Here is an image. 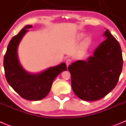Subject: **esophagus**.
<instances>
[{
    "label": "esophagus",
    "instance_id": "esophagus-1",
    "mask_svg": "<svg viewBox=\"0 0 126 126\" xmlns=\"http://www.w3.org/2000/svg\"><path fill=\"white\" fill-rule=\"evenodd\" d=\"M71 62L72 60L71 59H70V58H68V59H67L66 60V64L67 66H68L71 63Z\"/></svg>",
    "mask_w": 126,
    "mask_h": 126
}]
</instances>
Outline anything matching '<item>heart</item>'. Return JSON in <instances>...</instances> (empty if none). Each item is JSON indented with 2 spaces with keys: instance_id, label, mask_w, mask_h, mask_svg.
Instances as JSON below:
<instances>
[{
  "instance_id": "obj_1",
  "label": "heart",
  "mask_w": 126,
  "mask_h": 126,
  "mask_svg": "<svg viewBox=\"0 0 126 126\" xmlns=\"http://www.w3.org/2000/svg\"><path fill=\"white\" fill-rule=\"evenodd\" d=\"M84 37V34H80L79 35V36H78V37L79 38H82V37ZM89 42V38H86L85 39V41H84V43L85 44H88Z\"/></svg>"
}]
</instances>
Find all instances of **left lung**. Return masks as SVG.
I'll return each mask as SVG.
<instances>
[{"label":"left lung","mask_w":126,"mask_h":126,"mask_svg":"<svg viewBox=\"0 0 126 126\" xmlns=\"http://www.w3.org/2000/svg\"><path fill=\"white\" fill-rule=\"evenodd\" d=\"M107 39L99 45L87 61L79 60L68 66L74 94L85 101L101 99L117 85L123 60L119 42L107 29Z\"/></svg>","instance_id":"1"}]
</instances>
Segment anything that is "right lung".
Masks as SVG:
<instances>
[{"mask_svg":"<svg viewBox=\"0 0 126 126\" xmlns=\"http://www.w3.org/2000/svg\"><path fill=\"white\" fill-rule=\"evenodd\" d=\"M32 25L24 26L10 41L3 59L5 75L9 85L22 98L32 101L43 99L49 93L57 76L67 70L66 64L61 63L38 74H31L24 70L18 57V45Z\"/></svg>","mask_w":126,"mask_h":126,"instance_id":"1","label":"right lung"}]
</instances>
